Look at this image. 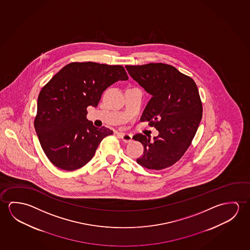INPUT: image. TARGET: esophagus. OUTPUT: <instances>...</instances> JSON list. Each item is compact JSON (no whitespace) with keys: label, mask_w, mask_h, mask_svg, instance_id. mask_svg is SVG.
I'll list each match as a JSON object with an SVG mask.
<instances>
[{"label":"esophagus","mask_w":250,"mask_h":250,"mask_svg":"<svg viewBox=\"0 0 250 250\" xmlns=\"http://www.w3.org/2000/svg\"><path fill=\"white\" fill-rule=\"evenodd\" d=\"M118 135L122 138L124 143H130L131 141H132V135H129V134H123V133H122V134H118Z\"/></svg>","instance_id":"1"}]
</instances>
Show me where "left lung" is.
<instances>
[{"mask_svg": "<svg viewBox=\"0 0 250 250\" xmlns=\"http://www.w3.org/2000/svg\"><path fill=\"white\" fill-rule=\"evenodd\" d=\"M131 77L152 95L141 122H148L159 135L150 140L134 135L144 147L136 160L147 169L161 170L183 157L190 146L202 117V104L196 84L189 76L164 63L126 66Z\"/></svg>", "mask_w": 250, "mask_h": 250, "instance_id": "1", "label": "left lung"}]
</instances>
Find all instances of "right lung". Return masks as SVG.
Segmentation results:
<instances>
[{
	"label": "right lung",
	"mask_w": 250,
	"mask_h": 250,
	"mask_svg": "<svg viewBox=\"0 0 250 250\" xmlns=\"http://www.w3.org/2000/svg\"><path fill=\"white\" fill-rule=\"evenodd\" d=\"M128 79L124 67L96 62H71L41 90L35 128L45 155L61 169L87 164L104 137L113 134L87 119V107H96L103 91Z\"/></svg>",
	"instance_id": "obj_1"
}]
</instances>
